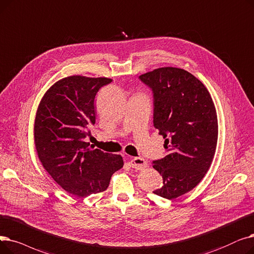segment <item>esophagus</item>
Returning <instances> with one entry per match:
<instances>
[{
  "mask_svg": "<svg viewBox=\"0 0 254 254\" xmlns=\"http://www.w3.org/2000/svg\"><path fill=\"white\" fill-rule=\"evenodd\" d=\"M129 165L133 168H136V170H142V168L146 167L148 165L147 160H144L141 157H134L129 160Z\"/></svg>",
  "mask_w": 254,
  "mask_h": 254,
  "instance_id": "34e87169",
  "label": "esophagus"
}]
</instances>
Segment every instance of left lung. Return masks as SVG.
<instances>
[{
  "mask_svg": "<svg viewBox=\"0 0 254 254\" xmlns=\"http://www.w3.org/2000/svg\"><path fill=\"white\" fill-rule=\"evenodd\" d=\"M139 78L153 91V123L165 138L166 156L153 162L163 184L153 193L174 199L209 171L218 139L216 108L204 84L184 69L161 67Z\"/></svg>",
  "mask_w": 254,
  "mask_h": 254,
  "instance_id": "left-lung-1",
  "label": "left lung"
}]
</instances>
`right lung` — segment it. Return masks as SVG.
I'll return each instance as SVG.
<instances>
[{
    "label": "right lung",
    "mask_w": 254,
    "mask_h": 254,
    "mask_svg": "<svg viewBox=\"0 0 254 254\" xmlns=\"http://www.w3.org/2000/svg\"><path fill=\"white\" fill-rule=\"evenodd\" d=\"M113 79L71 75L55 82L38 105L34 142L44 170L65 191L77 197L107 189L124 165L121 155L104 153L84 141L95 124L94 99Z\"/></svg>",
    "instance_id": "right-lung-1"
}]
</instances>
